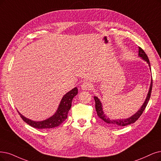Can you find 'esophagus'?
Segmentation results:
<instances>
[{
  "label": "esophagus",
  "mask_w": 161,
  "mask_h": 161,
  "mask_svg": "<svg viewBox=\"0 0 161 161\" xmlns=\"http://www.w3.org/2000/svg\"><path fill=\"white\" fill-rule=\"evenodd\" d=\"M81 87L83 90H90L93 87V85L90 82L86 81V82L83 83L81 86Z\"/></svg>",
  "instance_id": "obj_1"
}]
</instances>
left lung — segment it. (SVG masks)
Masks as SVG:
<instances>
[{
    "label": "left lung",
    "mask_w": 161,
    "mask_h": 161,
    "mask_svg": "<svg viewBox=\"0 0 161 161\" xmlns=\"http://www.w3.org/2000/svg\"><path fill=\"white\" fill-rule=\"evenodd\" d=\"M139 56L141 57L142 59H143L145 62H146L148 64V66H149L150 69H151V65H150L149 59H148V56H147V54L145 53V52H144V50H142V48H141L140 47H139ZM152 87H153V80L151 79V85H150V87H149V90H148L147 97L145 100L143 104L142 105V106L141 107V108L137 111H136L134 115H133L132 116H130V117L127 118V119H110L109 117L105 115V113L103 112V110L102 103V102H101V101L99 100V99L96 96H94L95 102H96V110L97 111V114L98 117L100 119H102L103 121H104L105 123L110 124L111 125L114 126V127L127 126V125H130V124L135 123L140 117V116L142 114V112H143V111L146 108V107H147V105L148 103V101H149V99H150V97H151Z\"/></svg>",
    "instance_id": "left-lung-1"
}]
</instances>
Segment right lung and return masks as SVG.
<instances>
[{"mask_svg":"<svg viewBox=\"0 0 161 161\" xmlns=\"http://www.w3.org/2000/svg\"><path fill=\"white\" fill-rule=\"evenodd\" d=\"M77 91H78L77 88L75 87L65 93L61 99V102L59 103L58 109L55 114L45 120L40 121H32L22 115L19 111H18V112H19L22 120L32 127L42 129H51L58 127L67 119L68 111H69L71 106V102H72L73 98L77 94Z\"/></svg>","mask_w":161,"mask_h":161,"instance_id":"obj_1","label":"right lung"}]
</instances>
